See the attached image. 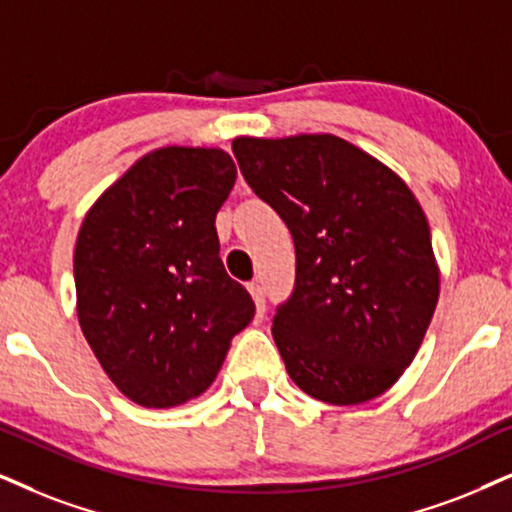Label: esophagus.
Instances as JSON below:
<instances>
[{
  "mask_svg": "<svg viewBox=\"0 0 512 512\" xmlns=\"http://www.w3.org/2000/svg\"><path fill=\"white\" fill-rule=\"evenodd\" d=\"M248 290H250L252 300H255L257 316H264V288L257 281H252V283H248Z\"/></svg>",
  "mask_w": 512,
  "mask_h": 512,
  "instance_id": "obj_1",
  "label": "esophagus"
}]
</instances>
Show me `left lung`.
Here are the masks:
<instances>
[{
	"label": "left lung",
	"instance_id": "1",
	"mask_svg": "<svg viewBox=\"0 0 512 512\" xmlns=\"http://www.w3.org/2000/svg\"><path fill=\"white\" fill-rule=\"evenodd\" d=\"M234 155L295 243V286L271 328L288 375L326 404L383 394L416 357L439 297L418 200L333 134L238 137Z\"/></svg>",
	"mask_w": 512,
	"mask_h": 512
}]
</instances>
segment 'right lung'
Masks as SVG:
<instances>
[{
	"mask_svg": "<svg viewBox=\"0 0 512 512\" xmlns=\"http://www.w3.org/2000/svg\"><path fill=\"white\" fill-rule=\"evenodd\" d=\"M234 181L229 153L167 146L129 167L82 222L77 319L108 378L148 409L208 390L255 316L219 257L215 217Z\"/></svg>",
	"mask_w": 512,
	"mask_h": 512,
	"instance_id": "right-lung-1",
	"label": "right lung"
}]
</instances>
